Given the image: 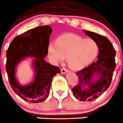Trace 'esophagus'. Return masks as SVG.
<instances>
[{"mask_svg":"<svg viewBox=\"0 0 123 123\" xmlns=\"http://www.w3.org/2000/svg\"><path fill=\"white\" fill-rule=\"evenodd\" d=\"M68 72H69V70L66 69V68H63L61 69V73H62V74H65V73H68Z\"/></svg>","mask_w":123,"mask_h":123,"instance_id":"1","label":"esophagus"}]
</instances>
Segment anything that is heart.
Returning <instances> with one entry per match:
<instances>
[{
    "instance_id": "obj_1",
    "label": "heart",
    "mask_w": 123,
    "mask_h": 123,
    "mask_svg": "<svg viewBox=\"0 0 123 123\" xmlns=\"http://www.w3.org/2000/svg\"><path fill=\"white\" fill-rule=\"evenodd\" d=\"M99 47L95 41L73 34H65L57 39V44L50 43L48 48L50 57L55 62H62L68 57L71 68L81 69L96 57Z\"/></svg>"
}]
</instances>
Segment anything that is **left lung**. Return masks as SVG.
I'll return each instance as SVG.
<instances>
[{"instance_id":"1","label":"left lung","mask_w":123,"mask_h":123,"mask_svg":"<svg viewBox=\"0 0 123 123\" xmlns=\"http://www.w3.org/2000/svg\"><path fill=\"white\" fill-rule=\"evenodd\" d=\"M84 31L98 45V60L76 73L78 84L71 91L73 95L80 101H90L98 98L110 86L116 68V51L107 37L90 31ZM95 73L100 75V79L96 82H92L91 80ZM85 85H88V87H84Z\"/></svg>"}]
</instances>
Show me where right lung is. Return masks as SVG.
<instances>
[{
	"label": "right lung",
	"mask_w": 123,
	"mask_h": 123,
	"mask_svg": "<svg viewBox=\"0 0 123 123\" xmlns=\"http://www.w3.org/2000/svg\"><path fill=\"white\" fill-rule=\"evenodd\" d=\"M52 29L49 25L38 26L17 36L6 52V71L9 83L20 98L27 102L38 103L45 101L49 94L53 77L61 73L58 66L46 62L49 38ZM25 56H33L36 75L27 86H21L15 79V68Z\"/></svg>",
	"instance_id": "obj_1"
}]
</instances>
